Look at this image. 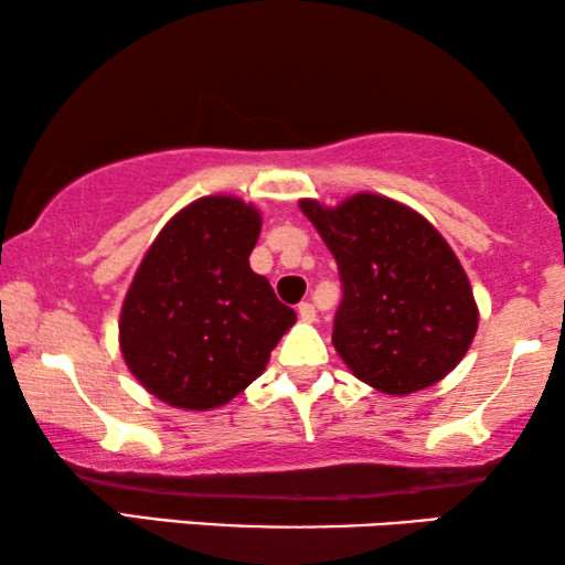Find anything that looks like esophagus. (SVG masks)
Returning <instances> with one entry per match:
<instances>
[{"mask_svg": "<svg viewBox=\"0 0 565 565\" xmlns=\"http://www.w3.org/2000/svg\"><path fill=\"white\" fill-rule=\"evenodd\" d=\"M298 316H300V319H303V321H308V323L316 321V308H313V303H300V306H298Z\"/></svg>", "mask_w": 565, "mask_h": 565, "instance_id": "34e87169", "label": "esophagus"}]
</instances>
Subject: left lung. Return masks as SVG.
Segmentation results:
<instances>
[{"instance_id":"obj_1","label":"left lung","mask_w":565,"mask_h":565,"mask_svg":"<svg viewBox=\"0 0 565 565\" xmlns=\"http://www.w3.org/2000/svg\"><path fill=\"white\" fill-rule=\"evenodd\" d=\"M300 211L337 259L342 303L331 342L347 367L396 396L443 381L473 342L478 308L437 228L370 192L334 211L303 200Z\"/></svg>"}]
</instances>
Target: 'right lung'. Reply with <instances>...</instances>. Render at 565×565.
<instances>
[{
	"mask_svg": "<svg viewBox=\"0 0 565 565\" xmlns=\"http://www.w3.org/2000/svg\"><path fill=\"white\" fill-rule=\"evenodd\" d=\"M259 226L242 200L203 198L146 252L122 303L120 350L157 398L195 412L226 404L262 375L296 323L249 267Z\"/></svg>",
	"mask_w": 565,
	"mask_h": 565,
	"instance_id": "right-lung-1",
	"label": "right lung"
}]
</instances>
